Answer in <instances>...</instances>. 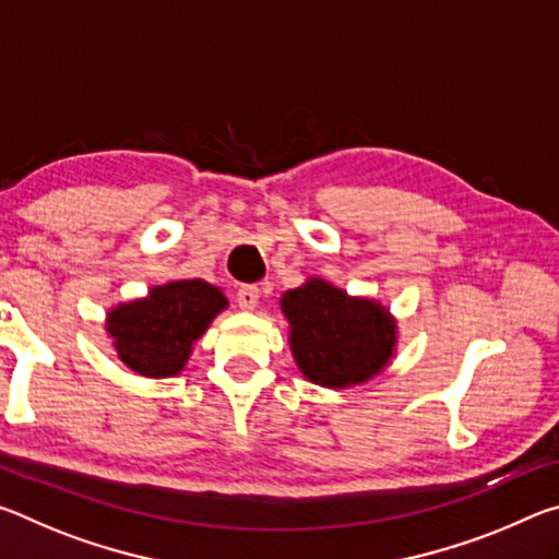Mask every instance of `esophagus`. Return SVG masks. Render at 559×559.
<instances>
[{
    "mask_svg": "<svg viewBox=\"0 0 559 559\" xmlns=\"http://www.w3.org/2000/svg\"><path fill=\"white\" fill-rule=\"evenodd\" d=\"M236 302L241 310H253L259 306V288L257 286H241L236 293Z\"/></svg>",
    "mask_w": 559,
    "mask_h": 559,
    "instance_id": "34e87169",
    "label": "esophagus"
}]
</instances>
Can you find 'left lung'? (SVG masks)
<instances>
[{"instance_id": "8db88e82", "label": "left lung", "mask_w": 559, "mask_h": 559, "mask_svg": "<svg viewBox=\"0 0 559 559\" xmlns=\"http://www.w3.org/2000/svg\"><path fill=\"white\" fill-rule=\"evenodd\" d=\"M281 313L300 374L325 390L374 380L400 345V325L382 300L349 296L323 276H308L283 293Z\"/></svg>"}]
</instances>
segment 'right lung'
Segmentation results:
<instances>
[{
    "instance_id": "right-lung-1",
    "label": "right lung",
    "mask_w": 559,
    "mask_h": 559,
    "mask_svg": "<svg viewBox=\"0 0 559 559\" xmlns=\"http://www.w3.org/2000/svg\"><path fill=\"white\" fill-rule=\"evenodd\" d=\"M229 308L224 290L202 278L159 283L143 298L106 313V335L122 365L150 380L177 377L214 318Z\"/></svg>"
}]
</instances>
